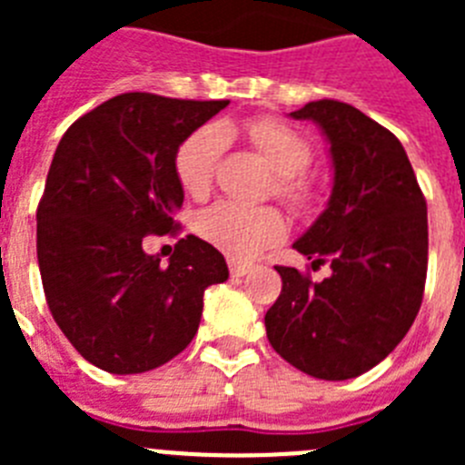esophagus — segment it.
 <instances>
[{
    "label": "esophagus",
    "instance_id": "1",
    "mask_svg": "<svg viewBox=\"0 0 465 465\" xmlns=\"http://www.w3.org/2000/svg\"><path fill=\"white\" fill-rule=\"evenodd\" d=\"M228 270L232 277H244L253 270V262H246V261H237V258H230L228 261Z\"/></svg>",
    "mask_w": 465,
    "mask_h": 465
}]
</instances>
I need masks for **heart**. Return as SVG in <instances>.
Masks as SVG:
<instances>
[{
	"mask_svg": "<svg viewBox=\"0 0 465 465\" xmlns=\"http://www.w3.org/2000/svg\"><path fill=\"white\" fill-rule=\"evenodd\" d=\"M235 127L203 125L193 130L174 153V174L179 186L193 200H203L213 186V176L223 153L225 134ZM277 172V195L295 212H307L319 200V188L305 174L312 163L310 139L277 118H253L240 127ZM197 235L232 258H253L286 237V219L274 207H242L216 203L195 216Z\"/></svg>",
	"mask_w": 465,
	"mask_h": 465,
	"instance_id": "obj_1",
	"label": "heart"
}]
</instances>
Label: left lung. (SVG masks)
<instances>
[{"instance_id": "left-lung-1", "label": "left lung", "mask_w": 465, "mask_h": 465, "mask_svg": "<svg viewBox=\"0 0 465 465\" xmlns=\"http://www.w3.org/2000/svg\"><path fill=\"white\" fill-rule=\"evenodd\" d=\"M322 125L335 182L326 212L293 244L312 270L277 265L282 293L265 314L272 349L319 380H351L391 354L421 307L429 219L402 143L356 106L310 102L291 114Z\"/></svg>"}]
</instances>
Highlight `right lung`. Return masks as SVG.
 I'll return each instance as SVG.
<instances>
[{
	"label": "right lung",
	"instance_id": "right-lung-1",
	"mask_svg": "<svg viewBox=\"0 0 465 465\" xmlns=\"http://www.w3.org/2000/svg\"><path fill=\"white\" fill-rule=\"evenodd\" d=\"M228 100L123 93L69 125L36 207V258L48 310L72 347L114 375L167 363L195 338L207 286L228 279L221 252L195 235L170 265L143 237L176 235L179 143Z\"/></svg>",
	"mask_w": 465,
	"mask_h": 465
}]
</instances>
